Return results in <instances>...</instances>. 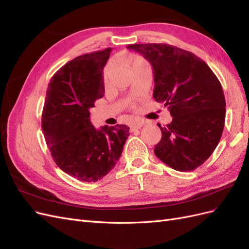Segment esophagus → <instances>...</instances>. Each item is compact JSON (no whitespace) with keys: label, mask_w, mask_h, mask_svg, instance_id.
<instances>
[{"label":"esophagus","mask_w":249,"mask_h":249,"mask_svg":"<svg viewBox=\"0 0 249 249\" xmlns=\"http://www.w3.org/2000/svg\"><path fill=\"white\" fill-rule=\"evenodd\" d=\"M145 124V122L144 120H140V119H138V120H135V122L132 124V125H131V129L132 130H136V129H140L141 126H143Z\"/></svg>","instance_id":"esophagus-1"}]
</instances>
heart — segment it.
<instances>
[{
	"instance_id": "heart-1",
	"label": "heart",
	"mask_w": 249,
	"mask_h": 249,
	"mask_svg": "<svg viewBox=\"0 0 249 249\" xmlns=\"http://www.w3.org/2000/svg\"><path fill=\"white\" fill-rule=\"evenodd\" d=\"M126 63L127 65L130 66V69L132 71L138 69V67L144 65V64H147V61L144 59L142 58L141 56H138V55H131L126 58ZM110 69H111V64H108V66L106 67V70H105V72H104V78L107 79L108 76H109V71H110Z\"/></svg>"
}]
</instances>
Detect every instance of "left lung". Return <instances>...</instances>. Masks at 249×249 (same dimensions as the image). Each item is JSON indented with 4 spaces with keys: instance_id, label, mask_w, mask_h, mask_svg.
Returning a JSON list of instances; mask_svg holds the SVG:
<instances>
[{
    "instance_id": "1",
    "label": "left lung",
    "mask_w": 249,
    "mask_h": 249,
    "mask_svg": "<svg viewBox=\"0 0 249 249\" xmlns=\"http://www.w3.org/2000/svg\"><path fill=\"white\" fill-rule=\"evenodd\" d=\"M152 64L154 99L167 107L172 122L165 126L154 153L169 167L191 171L212 155L225 120V99L219 80L193 53L166 43L130 44Z\"/></svg>"
}]
</instances>
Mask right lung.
I'll return each instance as SVG.
<instances>
[{
  "mask_svg": "<svg viewBox=\"0 0 249 249\" xmlns=\"http://www.w3.org/2000/svg\"><path fill=\"white\" fill-rule=\"evenodd\" d=\"M112 49L74 58L52 77L41 125L57 166L82 182H96L115 166L129 137L125 124L96 130L89 109L105 93L103 70Z\"/></svg>",
  "mask_w": 249,
  "mask_h": 249,
  "instance_id": "add662e5",
  "label": "right lung"
}]
</instances>
